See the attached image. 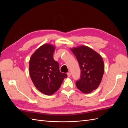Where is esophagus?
Here are the masks:
<instances>
[{
  "instance_id": "1",
  "label": "esophagus",
  "mask_w": 128,
  "mask_h": 128,
  "mask_svg": "<svg viewBox=\"0 0 128 128\" xmlns=\"http://www.w3.org/2000/svg\"><path fill=\"white\" fill-rule=\"evenodd\" d=\"M67 75H68V77H70V76H71V73H70V72H68V73H67Z\"/></svg>"
}]
</instances>
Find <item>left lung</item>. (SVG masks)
I'll use <instances>...</instances> for the list:
<instances>
[{
  "label": "left lung",
  "instance_id": "obj_1",
  "mask_svg": "<svg viewBox=\"0 0 128 128\" xmlns=\"http://www.w3.org/2000/svg\"><path fill=\"white\" fill-rule=\"evenodd\" d=\"M72 51L81 69L80 78L76 81V86L84 93H90L101 82L104 71L103 59L96 52L87 46L74 48Z\"/></svg>",
  "mask_w": 128,
  "mask_h": 128
}]
</instances>
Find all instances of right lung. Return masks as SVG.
<instances>
[{
  "mask_svg": "<svg viewBox=\"0 0 128 128\" xmlns=\"http://www.w3.org/2000/svg\"><path fill=\"white\" fill-rule=\"evenodd\" d=\"M54 50L52 45H43L34 52L29 62L30 75L34 86L47 95L55 93L68 76L60 72L59 63L54 60Z\"/></svg>",
  "mask_w": 128,
  "mask_h": 128,
  "instance_id": "obj_1",
  "label": "right lung"
}]
</instances>
